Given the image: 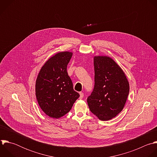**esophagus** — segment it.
<instances>
[{
    "instance_id": "esophagus-1",
    "label": "esophagus",
    "mask_w": 157,
    "mask_h": 157,
    "mask_svg": "<svg viewBox=\"0 0 157 157\" xmlns=\"http://www.w3.org/2000/svg\"><path fill=\"white\" fill-rule=\"evenodd\" d=\"M79 94H80V99H82L83 97V96H84L83 93V92H80Z\"/></svg>"
}]
</instances>
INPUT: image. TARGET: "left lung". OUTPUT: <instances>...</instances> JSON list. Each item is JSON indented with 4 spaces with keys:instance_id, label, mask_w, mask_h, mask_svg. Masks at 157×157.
<instances>
[{
    "instance_id": "left-lung-1",
    "label": "left lung",
    "mask_w": 157,
    "mask_h": 157,
    "mask_svg": "<svg viewBox=\"0 0 157 157\" xmlns=\"http://www.w3.org/2000/svg\"><path fill=\"white\" fill-rule=\"evenodd\" d=\"M95 86L87 103L91 112L101 121L116 117L123 109L129 83L122 69L108 56L94 57Z\"/></svg>"
}]
</instances>
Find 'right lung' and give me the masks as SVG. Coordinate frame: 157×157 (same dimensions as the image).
Here are the masks:
<instances>
[{
    "mask_svg": "<svg viewBox=\"0 0 157 157\" xmlns=\"http://www.w3.org/2000/svg\"><path fill=\"white\" fill-rule=\"evenodd\" d=\"M72 52H60L51 57L41 67L36 80L38 103L48 116L58 119L71 109L80 97L74 90L67 67Z\"/></svg>",
    "mask_w": 157,
    "mask_h": 157,
    "instance_id": "right-lung-1",
    "label": "right lung"
}]
</instances>
